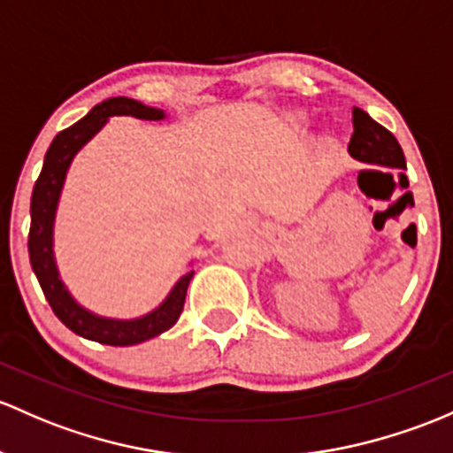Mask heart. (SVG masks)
<instances>
[{"label": "heart", "mask_w": 453, "mask_h": 453, "mask_svg": "<svg viewBox=\"0 0 453 453\" xmlns=\"http://www.w3.org/2000/svg\"><path fill=\"white\" fill-rule=\"evenodd\" d=\"M288 123L293 127H302L303 126V117H302V114H293V117L288 119Z\"/></svg>", "instance_id": "1"}]
</instances>
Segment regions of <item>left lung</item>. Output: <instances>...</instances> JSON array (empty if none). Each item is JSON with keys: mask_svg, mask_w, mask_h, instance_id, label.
Listing matches in <instances>:
<instances>
[{"mask_svg": "<svg viewBox=\"0 0 453 453\" xmlns=\"http://www.w3.org/2000/svg\"><path fill=\"white\" fill-rule=\"evenodd\" d=\"M347 151L358 163L399 171L406 169V158L397 139L360 108H354V134H351ZM399 178L406 180V175L399 173Z\"/></svg>", "mask_w": 453, "mask_h": 453, "instance_id": "8db88e82", "label": "left lung"}]
</instances>
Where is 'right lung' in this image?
Instances as JSON below:
<instances>
[{
  "label": "right lung",
  "instance_id": "right-lung-1",
  "mask_svg": "<svg viewBox=\"0 0 453 453\" xmlns=\"http://www.w3.org/2000/svg\"><path fill=\"white\" fill-rule=\"evenodd\" d=\"M111 117H136L145 119V121H163L166 114L160 108L145 106L136 99L111 97L106 102L97 104L78 123L56 134L50 150H47L45 160H42V169L35 184V190H32V223L30 236H27V251H30L32 271H35L38 284L45 293V299L50 302L56 317L71 332L88 341L104 342V345L127 347L154 339V336L163 334V332L175 326L184 308L187 288L195 271L184 273L154 311L136 319H111L90 312L82 303L75 302L73 295L69 293V288L60 280V271L54 256V221L66 173H69V166L78 156V151L106 126Z\"/></svg>",
  "mask_w": 453,
  "mask_h": 453
}]
</instances>
